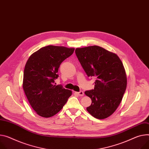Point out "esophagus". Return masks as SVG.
Returning <instances> with one entry per match:
<instances>
[{
  "label": "esophagus",
  "instance_id": "34e87169",
  "mask_svg": "<svg viewBox=\"0 0 149 149\" xmlns=\"http://www.w3.org/2000/svg\"><path fill=\"white\" fill-rule=\"evenodd\" d=\"M76 93L79 96H83V95H84V93L83 92V91H79V92H76Z\"/></svg>",
  "mask_w": 149,
  "mask_h": 149
}]
</instances>
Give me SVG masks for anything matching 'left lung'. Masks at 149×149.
Instances as JSON below:
<instances>
[{"label":"left lung","mask_w":149,"mask_h":149,"mask_svg":"<svg viewBox=\"0 0 149 149\" xmlns=\"http://www.w3.org/2000/svg\"><path fill=\"white\" fill-rule=\"evenodd\" d=\"M75 52L87 76L97 79L94 89L85 92L92 100L86 110L97 119H106L117 109L127 88L123 65L116 54L98 46L76 48Z\"/></svg>","instance_id":"left-lung-1"}]
</instances>
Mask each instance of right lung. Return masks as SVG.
<instances>
[{
  "label": "right lung",
  "instance_id": "1",
  "mask_svg": "<svg viewBox=\"0 0 149 149\" xmlns=\"http://www.w3.org/2000/svg\"><path fill=\"white\" fill-rule=\"evenodd\" d=\"M74 48L48 45L32 54L24 70L22 87L30 104L38 115L50 118L58 113L72 94L55 79L61 63Z\"/></svg>",
  "mask_w": 149,
  "mask_h": 149
}]
</instances>
